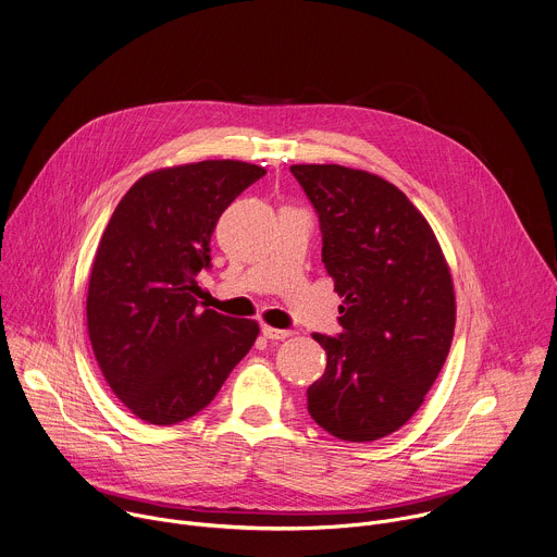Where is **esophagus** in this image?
I'll list each match as a JSON object with an SVG mask.
<instances>
[{"mask_svg": "<svg viewBox=\"0 0 557 557\" xmlns=\"http://www.w3.org/2000/svg\"><path fill=\"white\" fill-rule=\"evenodd\" d=\"M262 335L271 342H282L286 337H290V331H280V329H273V326H262Z\"/></svg>", "mask_w": 557, "mask_h": 557, "instance_id": "1", "label": "esophagus"}]
</instances>
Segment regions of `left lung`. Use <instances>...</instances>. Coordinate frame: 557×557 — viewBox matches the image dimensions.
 <instances>
[{"instance_id":"left-lung-1","label":"left lung","mask_w":557,"mask_h":557,"mask_svg":"<svg viewBox=\"0 0 557 557\" xmlns=\"http://www.w3.org/2000/svg\"><path fill=\"white\" fill-rule=\"evenodd\" d=\"M320 218L322 262L344 297L342 333L308 412L329 434L366 443L406 425L454 337L451 275L434 231L392 183L342 165H290Z\"/></svg>"}]
</instances>
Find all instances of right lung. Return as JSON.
<instances>
[{
	"label": "right lung",
	"instance_id": "1",
	"mask_svg": "<svg viewBox=\"0 0 557 557\" xmlns=\"http://www.w3.org/2000/svg\"><path fill=\"white\" fill-rule=\"evenodd\" d=\"M267 170L202 161L158 170L114 209L92 264L88 333L112 392L138 419L174 425L205 410L256 344L253 320L202 308L222 211Z\"/></svg>",
	"mask_w": 557,
	"mask_h": 557
}]
</instances>
